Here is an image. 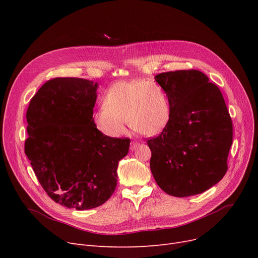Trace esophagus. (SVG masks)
I'll list each match as a JSON object with an SVG mask.
<instances>
[{"label":"esophagus","instance_id":"esophagus-1","mask_svg":"<svg viewBox=\"0 0 258 258\" xmlns=\"http://www.w3.org/2000/svg\"><path fill=\"white\" fill-rule=\"evenodd\" d=\"M139 145V143L138 142H136V141H132L131 142V150L132 151H134V150H136V147Z\"/></svg>","mask_w":258,"mask_h":258}]
</instances>
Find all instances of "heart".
<instances>
[{
	"label": "heart",
	"mask_w": 258,
	"mask_h": 258,
	"mask_svg": "<svg viewBox=\"0 0 258 258\" xmlns=\"http://www.w3.org/2000/svg\"><path fill=\"white\" fill-rule=\"evenodd\" d=\"M170 118L171 107L164 90L143 79L114 84L92 116L95 127L110 138L125 133L126 119L132 130L152 137L164 131Z\"/></svg>",
	"instance_id": "1"
}]
</instances>
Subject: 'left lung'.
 Segmentation results:
<instances>
[{"mask_svg": "<svg viewBox=\"0 0 258 258\" xmlns=\"http://www.w3.org/2000/svg\"><path fill=\"white\" fill-rule=\"evenodd\" d=\"M155 79L167 95L171 118L158 137L147 141L152 173L167 195L204 192L228 169L233 133L223 95L198 70L165 72Z\"/></svg>", "mask_w": 258, "mask_h": 258, "instance_id": "1", "label": "left lung"}]
</instances>
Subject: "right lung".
Returning a JSON list of instances; mask_svg holds the SVG:
<instances>
[{
    "instance_id": "obj_1",
    "label": "right lung",
    "mask_w": 258,
    "mask_h": 258,
    "mask_svg": "<svg viewBox=\"0 0 258 258\" xmlns=\"http://www.w3.org/2000/svg\"><path fill=\"white\" fill-rule=\"evenodd\" d=\"M98 84L57 77L44 84L27 111L25 154L40 185L58 204L77 210L98 207L117 186L118 162L127 138H110L93 123Z\"/></svg>"
}]
</instances>
